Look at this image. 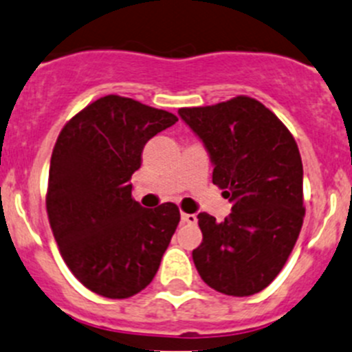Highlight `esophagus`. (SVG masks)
I'll list each match as a JSON object with an SVG mask.
<instances>
[{
  "label": "esophagus",
  "instance_id": "34e87169",
  "mask_svg": "<svg viewBox=\"0 0 352 352\" xmlns=\"http://www.w3.org/2000/svg\"><path fill=\"white\" fill-rule=\"evenodd\" d=\"M180 218H182L184 223H189V225H194L197 221V217L192 213H182L180 214Z\"/></svg>",
  "mask_w": 352,
  "mask_h": 352
}]
</instances>
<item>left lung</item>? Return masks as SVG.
<instances>
[{"label":"left lung","mask_w":352,"mask_h":352,"mask_svg":"<svg viewBox=\"0 0 352 352\" xmlns=\"http://www.w3.org/2000/svg\"><path fill=\"white\" fill-rule=\"evenodd\" d=\"M213 162V184L232 213L218 223L197 214L203 242L192 251L197 274L214 291L252 296L274 282L302 227V162L289 129L254 98L180 108Z\"/></svg>","instance_id":"8db88e82"}]
</instances>
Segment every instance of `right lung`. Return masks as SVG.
Listing matches in <instances>:
<instances>
[{
    "instance_id": "1",
    "label": "right lung",
    "mask_w": 352,
    "mask_h": 352,
    "mask_svg": "<svg viewBox=\"0 0 352 352\" xmlns=\"http://www.w3.org/2000/svg\"><path fill=\"white\" fill-rule=\"evenodd\" d=\"M179 118L108 94L65 124L53 148L46 211L58 249L78 282L110 299L148 287L180 221L177 204L142 208L132 173L146 142Z\"/></svg>"
}]
</instances>
